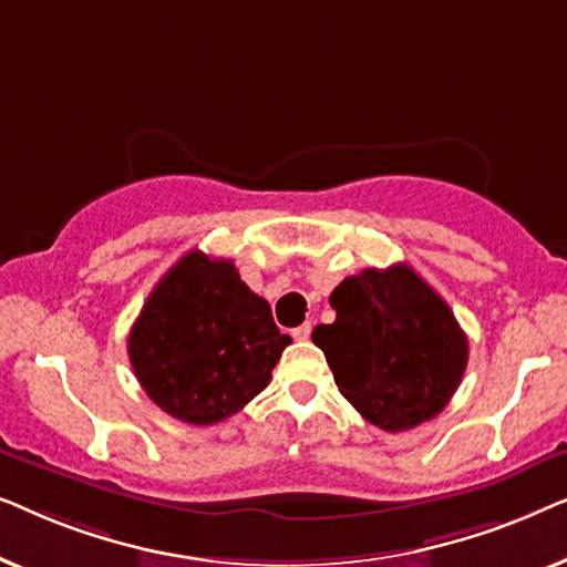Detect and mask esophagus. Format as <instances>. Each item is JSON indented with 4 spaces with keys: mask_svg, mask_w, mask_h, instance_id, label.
I'll return each mask as SVG.
<instances>
[{
    "mask_svg": "<svg viewBox=\"0 0 567 567\" xmlns=\"http://www.w3.org/2000/svg\"><path fill=\"white\" fill-rule=\"evenodd\" d=\"M291 336L297 338V340H307L309 336H312V324H309V322L299 324V328H293V330H291Z\"/></svg>",
    "mask_w": 567,
    "mask_h": 567,
    "instance_id": "34e87169",
    "label": "esophagus"
}]
</instances>
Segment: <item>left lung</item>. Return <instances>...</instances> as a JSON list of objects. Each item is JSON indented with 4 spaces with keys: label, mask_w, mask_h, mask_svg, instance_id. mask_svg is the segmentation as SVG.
Returning a JSON list of instances; mask_svg holds the SVG:
<instances>
[{
    "label": "left lung",
    "mask_w": 567,
    "mask_h": 567,
    "mask_svg": "<svg viewBox=\"0 0 567 567\" xmlns=\"http://www.w3.org/2000/svg\"><path fill=\"white\" fill-rule=\"evenodd\" d=\"M336 322L317 324L343 398L377 429L400 433L436 417L467 369V336L410 266L367 268L330 293Z\"/></svg>",
    "instance_id": "1"
}]
</instances>
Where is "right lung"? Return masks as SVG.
Segmentation results:
<instances>
[{"mask_svg":"<svg viewBox=\"0 0 567 567\" xmlns=\"http://www.w3.org/2000/svg\"><path fill=\"white\" fill-rule=\"evenodd\" d=\"M289 343L235 262L190 250L146 299L128 359L154 405L183 423L212 425L266 390Z\"/></svg>","mask_w":567,"mask_h":567,"instance_id":"obj_1","label":"right lung"}]
</instances>
